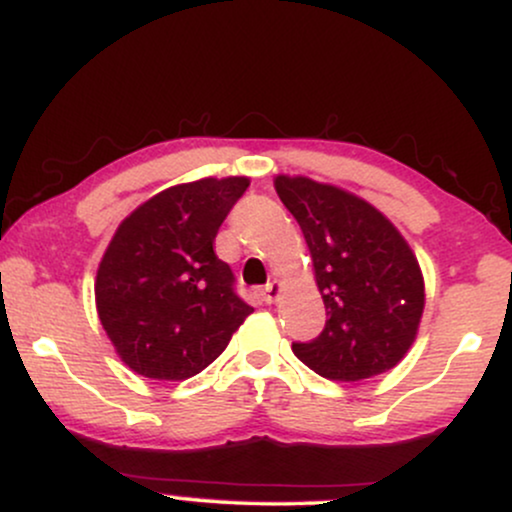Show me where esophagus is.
<instances>
[{
    "instance_id": "1",
    "label": "esophagus",
    "mask_w": 512,
    "mask_h": 512,
    "mask_svg": "<svg viewBox=\"0 0 512 512\" xmlns=\"http://www.w3.org/2000/svg\"><path fill=\"white\" fill-rule=\"evenodd\" d=\"M281 291H284V286H281V281H279V279L269 281V284L264 286V289H262V298H264V303H276V301H279Z\"/></svg>"
}]
</instances>
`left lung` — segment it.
Wrapping results in <instances>:
<instances>
[{"label":"left lung","mask_w":512,"mask_h":512,"mask_svg":"<svg viewBox=\"0 0 512 512\" xmlns=\"http://www.w3.org/2000/svg\"><path fill=\"white\" fill-rule=\"evenodd\" d=\"M274 187L301 226L327 310L320 337L293 344V354L342 383L395 368L419 334L426 305L414 250L383 211L344 187L284 173Z\"/></svg>","instance_id":"obj_1"}]
</instances>
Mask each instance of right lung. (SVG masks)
Wrapping results in <instances>:
<instances>
[{
  "mask_svg": "<svg viewBox=\"0 0 512 512\" xmlns=\"http://www.w3.org/2000/svg\"><path fill=\"white\" fill-rule=\"evenodd\" d=\"M250 178L182 182L139 204L117 226L96 274V310L127 368L187 380L221 356L252 308L214 238Z\"/></svg>",
  "mask_w": 512,
  "mask_h": 512,
  "instance_id": "obj_1",
  "label": "right lung"
}]
</instances>
